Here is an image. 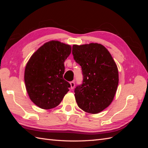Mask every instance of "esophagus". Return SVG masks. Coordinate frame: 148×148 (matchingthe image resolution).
Instances as JSON below:
<instances>
[{
    "label": "esophagus",
    "mask_w": 148,
    "mask_h": 148,
    "mask_svg": "<svg viewBox=\"0 0 148 148\" xmlns=\"http://www.w3.org/2000/svg\"><path fill=\"white\" fill-rule=\"evenodd\" d=\"M70 86H71V89H73V88H74V87H75V81H72V82H71L70 83Z\"/></svg>",
    "instance_id": "esophagus-1"
}]
</instances>
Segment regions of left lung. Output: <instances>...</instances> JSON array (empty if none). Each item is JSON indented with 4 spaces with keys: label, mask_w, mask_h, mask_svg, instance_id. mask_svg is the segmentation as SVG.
<instances>
[{
    "label": "left lung",
    "mask_w": 148,
    "mask_h": 148,
    "mask_svg": "<svg viewBox=\"0 0 148 148\" xmlns=\"http://www.w3.org/2000/svg\"><path fill=\"white\" fill-rule=\"evenodd\" d=\"M72 54L82 66L83 80L75 89L80 109L98 114L112 102L119 84L117 65L108 50L100 44L73 45Z\"/></svg>",
    "instance_id": "left-lung-1"
}]
</instances>
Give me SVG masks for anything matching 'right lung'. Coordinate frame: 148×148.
Wrapping results in <instances>:
<instances>
[{"mask_svg": "<svg viewBox=\"0 0 148 148\" xmlns=\"http://www.w3.org/2000/svg\"><path fill=\"white\" fill-rule=\"evenodd\" d=\"M70 45L58 41L45 43L28 60L25 83L30 99L43 109L57 107L69 91L70 84L63 78L64 62L70 54Z\"/></svg>", "mask_w": 148, "mask_h": 148, "instance_id": "1", "label": "right lung"}]
</instances>
